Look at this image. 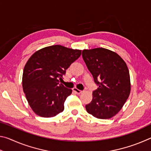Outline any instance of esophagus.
Masks as SVG:
<instances>
[{"label":"esophagus","instance_id":"34e87169","mask_svg":"<svg viewBox=\"0 0 151 151\" xmlns=\"http://www.w3.org/2000/svg\"><path fill=\"white\" fill-rule=\"evenodd\" d=\"M73 91L75 92V93H76V94H81V93H82V91H81V90H79V89H78V88H73Z\"/></svg>","mask_w":151,"mask_h":151}]
</instances>
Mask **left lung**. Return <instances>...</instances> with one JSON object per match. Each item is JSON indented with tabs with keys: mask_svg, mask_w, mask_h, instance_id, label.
<instances>
[{
	"mask_svg": "<svg viewBox=\"0 0 151 151\" xmlns=\"http://www.w3.org/2000/svg\"><path fill=\"white\" fill-rule=\"evenodd\" d=\"M82 56L99 86L85 106L86 111L97 119H111L121 111L131 93L127 64L117 53L104 48L85 49Z\"/></svg>",
	"mask_w": 151,
	"mask_h": 151,
	"instance_id": "obj_1",
	"label": "left lung"
}]
</instances>
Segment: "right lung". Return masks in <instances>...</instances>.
Masks as SVG:
<instances>
[{
  "instance_id": "add662e5",
  "label": "right lung",
  "mask_w": 151,
  "mask_h": 151,
  "mask_svg": "<svg viewBox=\"0 0 151 151\" xmlns=\"http://www.w3.org/2000/svg\"><path fill=\"white\" fill-rule=\"evenodd\" d=\"M81 55V50L52 45L36 51L29 58L22 74V88L35 114L49 118L64 111L72 90L59 81Z\"/></svg>"
}]
</instances>
